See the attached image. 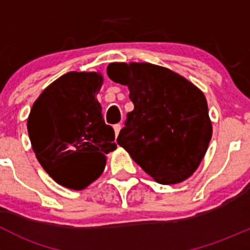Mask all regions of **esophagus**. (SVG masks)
<instances>
[{
  "label": "esophagus",
  "mask_w": 250,
  "mask_h": 250,
  "mask_svg": "<svg viewBox=\"0 0 250 250\" xmlns=\"http://www.w3.org/2000/svg\"><path fill=\"white\" fill-rule=\"evenodd\" d=\"M121 128H122V125H121L120 123H117V125H113V129H115V134H116V137H117V135H118V133H120Z\"/></svg>",
  "instance_id": "obj_1"
}]
</instances>
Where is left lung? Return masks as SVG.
I'll return each instance as SVG.
<instances>
[{
    "label": "left lung",
    "mask_w": 250,
    "mask_h": 250,
    "mask_svg": "<svg viewBox=\"0 0 250 250\" xmlns=\"http://www.w3.org/2000/svg\"><path fill=\"white\" fill-rule=\"evenodd\" d=\"M107 76L128 85L134 104L117 137L118 145L160 184L188 179L211 138L203 93L172 70L148 62H112Z\"/></svg>",
    "instance_id": "left-lung-1"
}]
</instances>
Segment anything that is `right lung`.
<instances>
[{"mask_svg":"<svg viewBox=\"0 0 250 250\" xmlns=\"http://www.w3.org/2000/svg\"><path fill=\"white\" fill-rule=\"evenodd\" d=\"M102 82L97 72H67L42 92L27 120L40 165L59 185L72 190L99 178L106 155L116 148L113 128L105 123L95 99Z\"/></svg>","mask_w":250,"mask_h":250,"instance_id":"obj_1","label":"right lung"}]
</instances>
